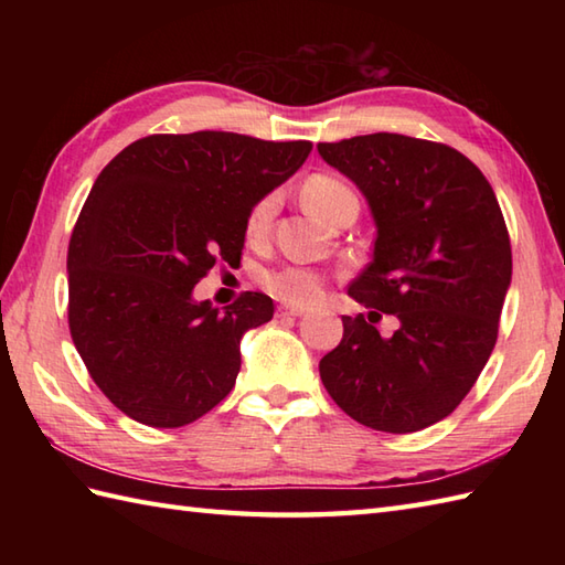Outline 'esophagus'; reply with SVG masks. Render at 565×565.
Here are the masks:
<instances>
[{"label": "esophagus", "mask_w": 565, "mask_h": 565, "mask_svg": "<svg viewBox=\"0 0 565 565\" xmlns=\"http://www.w3.org/2000/svg\"><path fill=\"white\" fill-rule=\"evenodd\" d=\"M303 313H306L303 306H281L279 308V316H294V318H298V316H303Z\"/></svg>", "instance_id": "esophagus-1"}]
</instances>
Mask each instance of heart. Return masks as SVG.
I'll use <instances>...</instances> for the list:
<instances>
[{
	"instance_id": "obj_1",
	"label": "heart",
	"mask_w": 565,
	"mask_h": 565,
	"mask_svg": "<svg viewBox=\"0 0 565 565\" xmlns=\"http://www.w3.org/2000/svg\"><path fill=\"white\" fill-rule=\"evenodd\" d=\"M301 199L306 203V209L313 213L316 218L326 223H332L334 215L344 211L350 203H359L354 191L347 186L342 179L332 174H310L301 186ZM274 213L276 194L262 196L247 213V235L252 239L267 235ZM264 284H267V289L276 298L289 303H310L320 296V279L313 271L303 267H284L279 271H271L267 279H264Z\"/></svg>"
}]
</instances>
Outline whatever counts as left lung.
<instances>
[{
  "instance_id": "left-lung-1",
  "label": "left lung",
  "mask_w": 565,
  "mask_h": 565,
  "mask_svg": "<svg viewBox=\"0 0 565 565\" xmlns=\"http://www.w3.org/2000/svg\"><path fill=\"white\" fill-rule=\"evenodd\" d=\"M350 177L376 223L374 259L350 284L344 334L320 359L332 401L371 429L407 435L454 413L488 362L512 279V249L495 191L441 142L371 134L318 142ZM399 318L391 339L370 316Z\"/></svg>"
}]
</instances>
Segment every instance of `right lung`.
Segmentation results:
<instances>
[{
  "label": "right lung",
  "instance_id": "right-lung-1",
  "mask_svg": "<svg viewBox=\"0 0 565 565\" xmlns=\"http://www.w3.org/2000/svg\"><path fill=\"white\" fill-rule=\"evenodd\" d=\"M313 150L225 130L130 142L94 182L67 249L70 334L118 411L184 427L233 391L239 340L274 316L269 296L194 301L215 262L235 264L249 209Z\"/></svg>",
  "mask_w": 565,
  "mask_h": 565
}]
</instances>
